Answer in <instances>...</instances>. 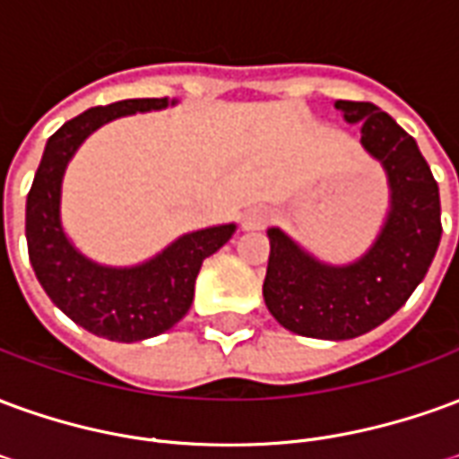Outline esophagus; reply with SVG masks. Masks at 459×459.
Wrapping results in <instances>:
<instances>
[{
  "mask_svg": "<svg viewBox=\"0 0 459 459\" xmlns=\"http://www.w3.org/2000/svg\"><path fill=\"white\" fill-rule=\"evenodd\" d=\"M270 219H273V211H270L268 206H253V209L243 216V226H246V229H263Z\"/></svg>",
  "mask_w": 459,
  "mask_h": 459,
  "instance_id": "esophagus-1",
  "label": "esophagus"
}]
</instances>
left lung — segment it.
<instances>
[{
	"instance_id": "left-lung-1",
	"label": "left lung",
	"mask_w": 459,
	"mask_h": 459,
	"mask_svg": "<svg viewBox=\"0 0 459 459\" xmlns=\"http://www.w3.org/2000/svg\"><path fill=\"white\" fill-rule=\"evenodd\" d=\"M346 122L361 125V144L384 164L391 211L364 258L344 268L319 263L280 229H270L263 298L295 334L354 339L403 307L440 246V191L415 140L374 103L337 100Z\"/></svg>"
}]
</instances>
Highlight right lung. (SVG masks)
I'll list each match as a JSON object with an SVG mask.
<instances>
[{
	"label": "right lung",
	"mask_w": 459,
	"mask_h": 459,
	"mask_svg": "<svg viewBox=\"0 0 459 459\" xmlns=\"http://www.w3.org/2000/svg\"><path fill=\"white\" fill-rule=\"evenodd\" d=\"M169 98H134L91 108L46 142L26 196V246L36 278L56 307L88 332L113 342H140L174 327L191 307L201 263L233 236L236 226L194 230L134 268H103L68 243L61 219V179L78 144L120 115L161 110Z\"/></svg>",
	"instance_id": "obj_1"
}]
</instances>
